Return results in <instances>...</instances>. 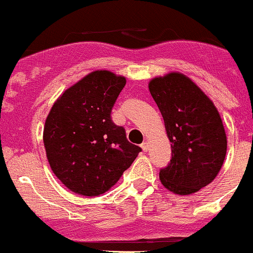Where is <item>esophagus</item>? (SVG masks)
Returning a JSON list of instances; mask_svg holds the SVG:
<instances>
[{
    "label": "esophagus",
    "instance_id": "1",
    "mask_svg": "<svg viewBox=\"0 0 253 253\" xmlns=\"http://www.w3.org/2000/svg\"><path fill=\"white\" fill-rule=\"evenodd\" d=\"M141 149L144 150V151H147V150H149V142L147 141H144L141 144Z\"/></svg>",
    "mask_w": 253,
    "mask_h": 253
}]
</instances>
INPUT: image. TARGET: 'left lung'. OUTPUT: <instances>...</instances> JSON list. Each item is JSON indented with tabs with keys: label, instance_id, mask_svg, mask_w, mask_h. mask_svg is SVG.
I'll return each mask as SVG.
<instances>
[{
	"label": "left lung",
	"instance_id": "obj_1",
	"mask_svg": "<svg viewBox=\"0 0 253 253\" xmlns=\"http://www.w3.org/2000/svg\"><path fill=\"white\" fill-rule=\"evenodd\" d=\"M149 91L164 118L172 159L160 171L165 188L178 196L208 186L221 169L227 139L212 101L181 72L154 77Z\"/></svg>",
	"mask_w": 253,
	"mask_h": 253
}]
</instances>
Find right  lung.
Returning <instances> with one entry per match:
<instances>
[{
  "mask_svg": "<svg viewBox=\"0 0 253 253\" xmlns=\"http://www.w3.org/2000/svg\"><path fill=\"white\" fill-rule=\"evenodd\" d=\"M126 84V77L108 70L91 72L62 92L45 119L42 141L47 162L74 193H106L141 151L111 118Z\"/></svg>",
  "mask_w": 253,
  "mask_h": 253,
  "instance_id": "right-lung-1",
  "label": "right lung"
}]
</instances>
